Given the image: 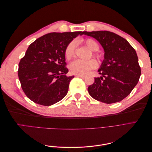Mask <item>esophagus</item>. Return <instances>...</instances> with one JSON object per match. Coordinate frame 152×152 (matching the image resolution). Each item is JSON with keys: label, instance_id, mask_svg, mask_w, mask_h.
I'll list each match as a JSON object with an SVG mask.
<instances>
[{"label": "esophagus", "instance_id": "obj_1", "mask_svg": "<svg viewBox=\"0 0 152 152\" xmlns=\"http://www.w3.org/2000/svg\"><path fill=\"white\" fill-rule=\"evenodd\" d=\"M75 76H76V77H80V78H82V79H84V78L86 77V76H85V75H76Z\"/></svg>", "mask_w": 152, "mask_h": 152}]
</instances>
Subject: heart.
I'll use <instances>...</instances> for the list:
<instances>
[{"label":"heart","instance_id":"obj_1","mask_svg":"<svg viewBox=\"0 0 152 152\" xmlns=\"http://www.w3.org/2000/svg\"><path fill=\"white\" fill-rule=\"evenodd\" d=\"M84 43L92 51H96L99 48V45L94 39H87L84 40ZM76 42L74 40L69 43L65 49V56L67 60L74 58L75 55ZM96 56L98 57V54H94ZM97 66V63L94 59H89L87 61L75 60L73 61L70 65V69L71 72L76 75H86L88 73L90 70L95 68Z\"/></svg>","mask_w":152,"mask_h":152}]
</instances>
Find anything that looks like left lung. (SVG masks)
Returning a JSON list of instances; mask_svg holds the SVG:
<instances>
[{"label":"left lung","instance_id":"obj_1","mask_svg":"<svg viewBox=\"0 0 152 152\" xmlns=\"http://www.w3.org/2000/svg\"><path fill=\"white\" fill-rule=\"evenodd\" d=\"M83 34L97 40L104 50V59L88 87L91 97L104 103L121 102L131 93L137 84L141 68L136 50L128 41L108 31H83Z\"/></svg>","mask_w":152,"mask_h":152}]
</instances>
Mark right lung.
I'll return each instance as SVG.
<instances>
[{
	"label": "right lung",
	"instance_id": "1",
	"mask_svg": "<svg viewBox=\"0 0 152 152\" xmlns=\"http://www.w3.org/2000/svg\"><path fill=\"white\" fill-rule=\"evenodd\" d=\"M82 31L49 33L35 40L19 63L23 91L32 102L44 106L58 103L67 94L74 76L66 75L65 49Z\"/></svg>",
	"mask_w": 152,
	"mask_h": 152
}]
</instances>
